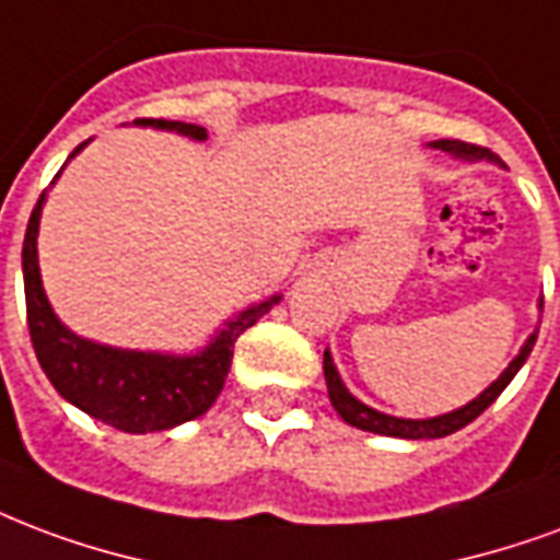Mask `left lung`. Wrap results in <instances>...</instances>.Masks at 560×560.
Returning a JSON list of instances; mask_svg holds the SVG:
<instances>
[{
    "mask_svg": "<svg viewBox=\"0 0 560 560\" xmlns=\"http://www.w3.org/2000/svg\"><path fill=\"white\" fill-rule=\"evenodd\" d=\"M433 148L439 151L451 153V156H457V160H466V163H475V160H492V163H499L495 156H492L487 148H478V144H469V142H459V139H439L433 142ZM544 305V302H540ZM534 341H537V332L528 335V341L523 343V350L520 355L513 359L508 368H504V374L490 385V388H483L471 404L466 407L454 409L448 416H436V418H395V416H385V412H376V409L364 407L362 400H355L350 392H347V385L341 383V376L335 371L332 364V355L329 350L323 353V374H326V388H329V400H332V407L338 409V416L347 421V424H353L359 430H368V433H380V436H397V439H442V436H451L454 430L466 428L469 421L483 412V409L490 407L492 400L508 388L516 371L523 368L528 353H532Z\"/></svg>",
    "mask_w": 560,
    "mask_h": 560,
    "instance_id": "left-lung-1",
    "label": "left lung"
}]
</instances>
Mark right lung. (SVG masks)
I'll use <instances>...</instances> for the list:
<instances>
[{
  "mask_svg": "<svg viewBox=\"0 0 560 560\" xmlns=\"http://www.w3.org/2000/svg\"><path fill=\"white\" fill-rule=\"evenodd\" d=\"M136 124L156 127V130H175L198 142L207 139V130L198 124L165 121V118H139ZM85 144L89 142H82L70 156H77ZM44 198L47 196L37 198L26 225L23 284H26L28 335H32L37 362L49 376V383L56 385V392L73 407H80L91 418L124 433L168 430L205 416L225 385L237 338L248 326H255L281 296L258 302L246 312H240L237 317H231L225 329L196 355L139 353V350H118V347L80 338L56 317L40 284L37 225H40Z\"/></svg>",
  "mask_w": 560,
  "mask_h": 560,
  "instance_id": "right-lung-1",
  "label": "right lung"
}]
</instances>
